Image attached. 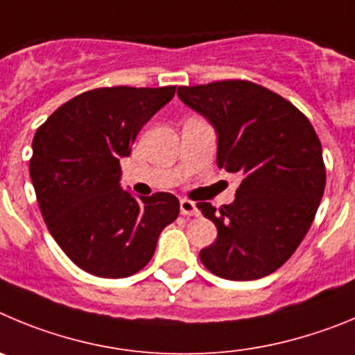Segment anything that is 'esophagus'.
Listing matches in <instances>:
<instances>
[{
  "label": "esophagus",
  "mask_w": 355,
  "mask_h": 355,
  "mask_svg": "<svg viewBox=\"0 0 355 355\" xmlns=\"http://www.w3.org/2000/svg\"><path fill=\"white\" fill-rule=\"evenodd\" d=\"M180 212L184 214V216H198V214H200V210H198V207L194 201L180 200Z\"/></svg>",
  "instance_id": "esophagus-1"
}]
</instances>
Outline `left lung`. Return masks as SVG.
I'll return each mask as SVG.
<instances>
[{"label":"left lung","mask_w":355,"mask_h":355,"mask_svg":"<svg viewBox=\"0 0 355 355\" xmlns=\"http://www.w3.org/2000/svg\"><path fill=\"white\" fill-rule=\"evenodd\" d=\"M177 94L216 129L217 166L242 175L232 205L198 203L217 228L201 263L232 281L269 276L299 248L324 196L317 132L292 102L257 83L228 79Z\"/></svg>","instance_id":"8db88e82"}]
</instances>
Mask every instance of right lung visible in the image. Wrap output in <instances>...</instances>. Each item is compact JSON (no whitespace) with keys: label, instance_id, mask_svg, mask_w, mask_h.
Here are the masks:
<instances>
[{"label":"right lung","instance_id":"add662e5","mask_svg":"<svg viewBox=\"0 0 355 355\" xmlns=\"http://www.w3.org/2000/svg\"><path fill=\"white\" fill-rule=\"evenodd\" d=\"M177 86H113L85 92L54 111L33 138L30 177L54 241L79 269L127 277L154 257L157 239L180 212L170 193L134 198L120 187L141 127Z\"/></svg>","mask_w":355,"mask_h":355}]
</instances>
